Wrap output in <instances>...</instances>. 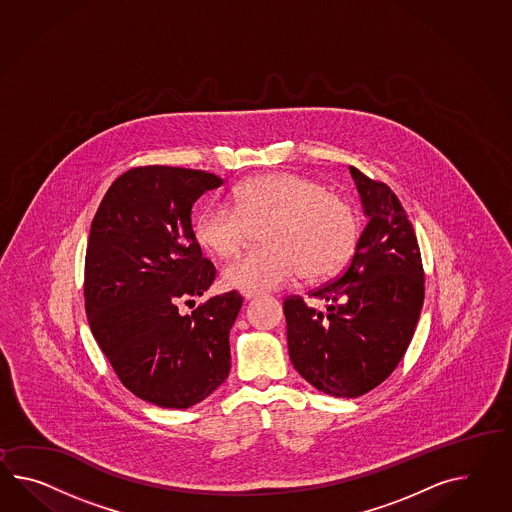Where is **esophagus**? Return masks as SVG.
I'll list each match as a JSON object with an SVG mask.
<instances>
[{"label":"esophagus","instance_id":"1","mask_svg":"<svg viewBox=\"0 0 512 512\" xmlns=\"http://www.w3.org/2000/svg\"><path fill=\"white\" fill-rule=\"evenodd\" d=\"M259 296V292H250V290H246V292H242V298L244 300H253V298H257Z\"/></svg>","mask_w":512,"mask_h":512}]
</instances>
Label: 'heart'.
<instances>
[{
	"label": "heart",
	"mask_w": 512,
	"mask_h": 512,
	"mask_svg": "<svg viewBox=\"0 0 512 512\" xmlns=\"http://www.w3.org/2000/svg\"><path fill=\"white\" fill-rule=\"evenodd\" d=\"M233 207L209 205L194 220L201 248L220 259L235 257L255 229L264 248L231 262L222 281L240 292L283 287L300 272L318 281L338 274L359 240V216L348 200L320 181L290 172L255 175L233 192Z\"/></svg>",
	"instance_id": "1"
}]
</instances>
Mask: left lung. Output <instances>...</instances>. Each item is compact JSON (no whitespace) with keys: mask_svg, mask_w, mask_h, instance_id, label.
<instances>
[{"mask_svg":"<svg viewBox=\"0 0 512 512\" xmlns=\"http://www.w3.org/2000/svg\"><path fill=\"white\" fill-rule=\"evenodd\" d=\"M368 224L346 272L312 290L327 312L292 296L283 303L288 355L312 387L359 398L396 370L424 305V268L396 194L349 166Z\"/></svg>","mask_w":512,"mask_h":512,"instance_id":"obj_1","label":"left lung"}]
</instances>
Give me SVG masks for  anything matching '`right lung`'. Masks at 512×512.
<instances>
[{"instance_id": "obj_1", "label": "right lung", "mask_w": 512, "mask_h": 512, "mask_svg": "<svg viewBox=\"0 0 512 512\" xmlns=\"http://www.w3.org/2000/svg\"><path fill=\"white\" fill-rule=\"evenodd\" d=\"M224 185L218 175L140 166L120 175L90 225L85 309L92 335L122 385L163 409H188L229 375L235 290L179 314L177 301L203 296L216 268L201 253L192 207Z\"/></svg>"}]
</instances>
